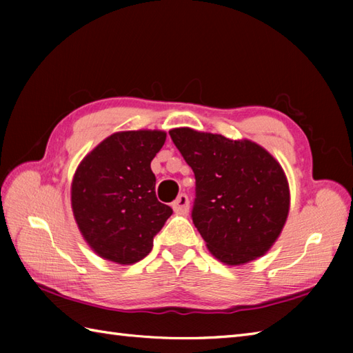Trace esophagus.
Masks as SVG:
<instances>
[{"mask_svg":"<svg viewBox=\"0 0 353 353\" xmlns=\"http://www.w3.org/2000/svg\"><path fill=\"white\" fill-rule=\"evenodd\" d=\"M172 209H174V212L177 214H186L190 209V199L186 194H181L174 201H172Z\"/></svg>","mask_w":353,"mask_h":353,"instance_id":"1","label":"esophagus"}]
</instances>
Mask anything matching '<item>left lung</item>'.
<instances>
[{
    "instance_id": "left-lung-1",
    "label": "left lung",
    "mask_w": 353,
    "mask_h": 353,
    "mask_svg": "<svg viewBox=\"0 0 353 353\" xmlns=\"http://www.w3.org/2000/svg\"><path fill=\"white\" fill-rule=\"evenodd\" d=\"M196 177L192 223L209 252L239 265L264 254L287 220L290 190L274 157L252 141L188 127L170 132Z\"/></svg>"
}]
</instances>
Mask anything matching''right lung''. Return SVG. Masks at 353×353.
Listing matches in <instances>:
<instances>
[{
  "instance_id": "right-lung-1",
  "label": "right lung",
  "mask_w": 353,
  "mask_h": 353,
  "mask_svg": "<svg viewBox=\"0 0 353 353\" xmlns=\"http://www.w3.org/2000/svg\"><path fill=\"white\" fill-rule=\"evenodd\" d=\"M165 138L159 130L114 133L79 165L72 211L81 235L101 258L118 264L145 258L172 214L156 197L150 167Z\"/></svg>"
}]
</instances>
